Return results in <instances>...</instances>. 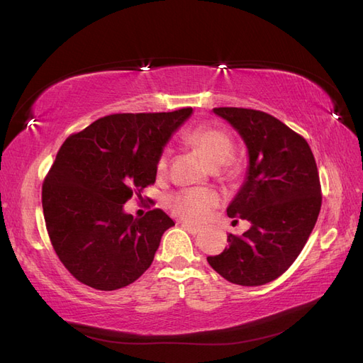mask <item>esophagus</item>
<instances>
[{
  "mask_svg": "<svg viewBox=\"0 0 363 363\" xmlns=\"http://www.w3.org/2000/svg\"><path fill=\"white\" fill-rule=\"evenodd\" d=\"M182 227H183L184 230H188V232H189V233H192V235H196V233H200V232H201V228H200V227L192 225V224H189V223H182Z\"/></svg>",
  "mask_w": 363,
  "mask_h": 363,
  "instance_id": "esophagus-1",
  "label": "esophagus"
}]
</instances>
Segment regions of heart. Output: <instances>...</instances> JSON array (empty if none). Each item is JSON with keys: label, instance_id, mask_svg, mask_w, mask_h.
Returning a JSON list of instances; mask_svg holds the SVG:
<instances>
[{"label": "heart", "instance_id": "obj_1", "mask_svg": "<svg viewBox=\"0 0 363 363\" xmlns=\"http://www.w3.org/2000/svg\"><path fill=\"white\" fill-rule=\"evenodd\" d=\"M183 140L184 144H188L199 152L212 168H218L223 164V168L228 174L235 172L232 162L228 160L233 152V139L224 128L215 125L194 127L184 131ZM167 163L168 156L162 155L157 163L159 171L167 168ZM171 204L174 212L186 221L200 223L219 204V195L212 189H186L172 196Z\"/></svg>", "mask_w": 363, "mask_h": 363}]
</instances>
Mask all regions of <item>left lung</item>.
Masks as SVG:
<instances>
[{"instance_id": "obj_1", "label": "left lung", "mask_w": 363, "mask_h": 363, "mask_svg": "<svg viewBox=\"0 0 363 363\" xmlns=\"http://www.w3.org/2000/svg\"><path fill=\"white\" fill-rule=\"evenodd\" d=\"M245 142L248 169L227 207L230 218L247 219L242 236L207 262L219 276L240 286H260L280 277L298 257L321 211V184L306 139L265 112L216 107Z\"/></svg>"}]
</instances>
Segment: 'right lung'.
Masks as SVG:
<instances>
[{"mask_svg":"<svg viewBox=\"0 0 363 363\" xmlns=\"http://www.w3.org/2000/svg\"><path fill=\"white\" fill-rule=\"evenodd\" d=\"M191 115V107L108 115L63 142L42 207L52 248L77 280L115 291L150 268L174 221L160 208L133 218L124 204L156 182L163 147Z\"/></svg>","mask_w":363,"mask_h":363,"instance_id":"add662e5","label":"right lung"}]
</instances>
